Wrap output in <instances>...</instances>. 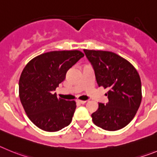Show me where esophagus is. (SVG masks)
Returning <instances> with one entry per match:
<instances>
[{"mask_svg": "<svg viewBox=\"0 0 157 157\" xmlns=\"http://www.w3.org/2000/svg\"><path fill=\"white\" fill-rule=\"evenodd\" d=\"M86 102V101H81V100H77V103L78 104H84Z\"/></svg>", "mask_w": 157, "mask_h": 157, "instance_id": "1", "label": "esophagus"}]
</instances>
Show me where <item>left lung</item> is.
<instances>
[{
	"mask_svg": "<svg viewBox=\"0 0 157 157\" xmlns=\"http://www.w3.org/2000/svg\"><path fill=\"white\" fill-rule=\"evenodd\" d=\"M98 87L108 88L106 104L98 103L93 123L105 131H117L135 117L142 101V84L136 69L116 53L84 49Z\"/></svg>",
	"mask_w": 157,
	"mask_h": 157,
	"instance_id": "1",
	"label": "left lung"
}]
</instances>
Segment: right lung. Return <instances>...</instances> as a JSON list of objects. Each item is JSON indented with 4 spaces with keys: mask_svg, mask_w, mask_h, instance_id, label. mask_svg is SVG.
<instances>
[{
    "mask_svg": "<svg viewBox=\"0 0 157 157\" xmlns=\"http://www.w3.org/2000/svg\"><path fill=\"white\" fill-rule=\"evenodd\" d=\"M84 56L77 50L54 51L33 58L23 69L19 98L29 119L40 129L54 132L71 123L75 101L58 98L53 91L65 80L66 72Z\"/></svg>",
    "mask_w": 157,
    "mask_h": 157,
    "instance_id": "right-lung-1",
    "label": "right lung"
}]
</instances>
